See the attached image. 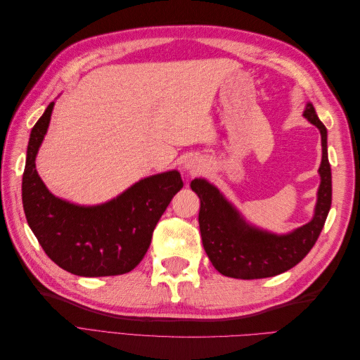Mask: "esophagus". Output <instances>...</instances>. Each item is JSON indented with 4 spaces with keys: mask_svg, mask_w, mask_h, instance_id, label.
<instances>
[{
    "mask_svg": "<svg viewBox=\"0 0 360 360\" xmlns=\"http://www.w3.org/2000/svg\"><path fill=\"white\" fill-rule=\"evenodd\" d=\"M184 168H186V169H197L198 168V165H197V162H195L193 159H189V160H186V162H184Z\"/></svg>",
    "mask_w": 360,
    "mask_h": 360,
    "instance_id": "1",
    "label": "esophagus"
}]
</instances>
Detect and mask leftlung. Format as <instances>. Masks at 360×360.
Returning <instances> with one entry per match:
<instances>
[{"instance_id":"8db88e82","label":"left lung","mask_w":360,"mask_h":360,"mask_svg":"<svg viewBox=\"0 0 360 360\" xmlns=\"http://www.w3.org/2000/svg\"><path fill=\"white\" fill-rule=\"evenodd\" d=\"M303 117L320 130V186L312 219L285 234H276L249 224L236 205L214 184L197 177L191 183L198 195L202 246L214 269L236 279H261L284 274L308 255L323 230L332 204V172L328 158V129L311 102Z\"/></svg>"}]
</instances>
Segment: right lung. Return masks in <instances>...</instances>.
Here are the masks:
<instances>
[{"mask_svg":"<svg viewBox=\"0 0 360 360\" xmlns=\"http://www.w3.org/2000/svg\"><path fill=\"white\" fill-rule=\"evenodd\" d=\"M53 105H48L30 134L22 177L27 222L46 255L66 271L85 278L127 274L144 258L160 216L183 188L180 172L171 169L144 177L96 205L56 197L36 169Z\"/></svg>","mask_w":360,"mask_h":360,"instance_id":"right-lung-1","label":"right lung"}]
</instances>
